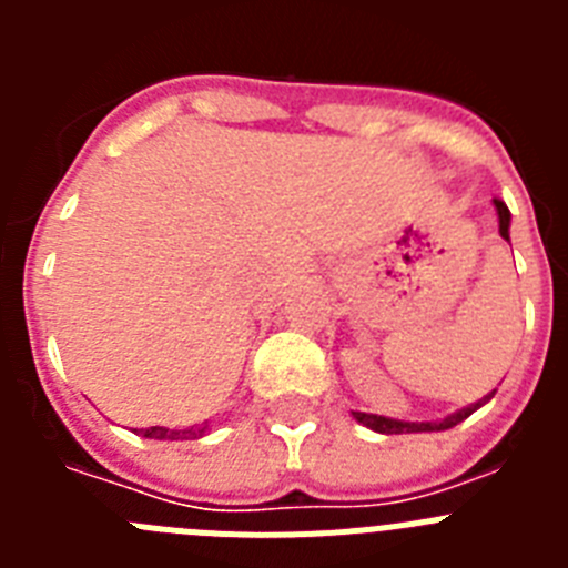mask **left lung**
Returning <instances> with one entry per match:
<instances>
[{"instance_id":"1","label":"left lung","mask_w":568,"mask_h":568,"mask_svg":"<svg viewBox=\"0 0 568 568\" xmlns=\"http://www.w3.org/2000/svg\"><path fill=\"white\" fill-rule=\"evenodd\" d=\"M495 207H498V219H500V235H504L506 241H509V207H506L500 199H495ZM495 395V393H491ZM491 395H486L484 400H478V404L466 406V409H460V413L449 415V418L444 420H426V424H409V420H393V418H384V415H369V413H353L355 420H361L364 426H369V429H375V433L381 435H404V433H440V429H453V426H458L460 420L469 418L478 406H484L486 400L491 398Z\"/></svg>"}]
</instances>
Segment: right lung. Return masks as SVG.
<instances>
[{"label":"right lung","mask_w":568,"mask_h":568,"mask_svg":"<svg viewBox=\"0 0 568 568\" xmlns=\"http://www.w3.org/2000/svg\"><path fill=\"white\" fill-rule=\"evenodd\" d=\"M207 426H199V429H168V426H150L142 429L144 438H159V440H193L202 438Z\"/></svg>","instance_id":"right-lung-1"}]
</instances>
